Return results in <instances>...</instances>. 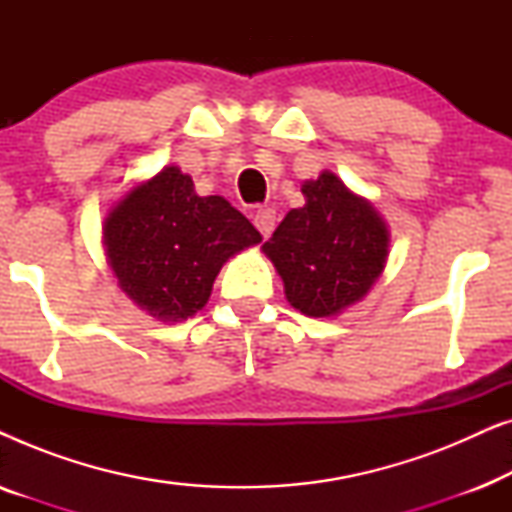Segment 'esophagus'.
<instances>
[{
    "instance_id": "esophagus-1",
    "label": "esophagus",
    "mask_w": 512,
    "mask_h": 512,
    "mask_svg": "<svg viewBox=\"0 0 512 512\" xmlns=\"http://www.w3.org/2000/svg\"><path fill=\"white\" fill-rule=\"evenodd\" d=\"M275 223H277V214L275 209L270 207H258L256 214H254V226L261 230L263 237H270L272 230H275Z\"/></svg>"
}]
</instances>
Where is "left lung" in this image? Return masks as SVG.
Instances as JSON below:
<instances>
[{
    "label": "left lung",
    "mask_w": 512,
    "mask_h": 512,
    "mask_svg": "<svg viewBox=\"0 0 512 512\" xmlns=\"http://www.w3.org/2000/svg\"><path fill=\"white\" fill-rule=\"evenodd\" d=\"M263 251L284 279L289 303L307 317H333L366 296L387 261L389 233L370 202L333 172L303 184Z\"/></svg>",
    "instance_id": "left-lung-1"
}]
</instances>
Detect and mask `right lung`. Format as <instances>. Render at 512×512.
<instances>
[{
  "instance_id": "1",
  "label": "right lung",
  "mask_w": 512,
  "mask_h": 512,
  "mask_svg": "<svg viewBox=\"0 0 512 512\" xmlns=\"http://www.w3.org/2000/svg\"><path fill=\"white\" fill-rule=\"evenodd\" d=\"M261 233L221 195L200 198L193 179L165 167L111 209L104 247L118 284L153 317L179 321L205 307L223 263Z\"/></svg>"
}]
</instances>
